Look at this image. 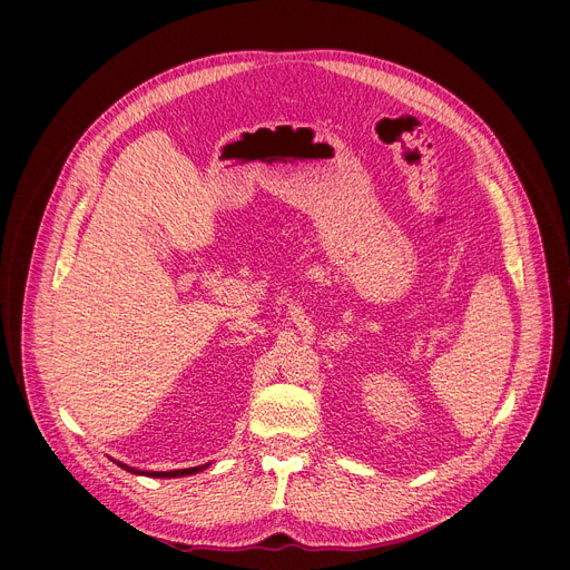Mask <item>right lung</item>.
<instances>
[{
  "label": "right lung",
  "instance_id": "add662e5",
  "mask_svg": "<svg viewBox=\"0 0 570 570\" xmlns=\"http://www.w3.org/2000/svg\"><path fill=\"white\" fill-rule=\"evenodd\" d=\"M121 469H126V471H130V473H137V475H148V478H180V475H191V473H198V471H203L207 464H203V466H189V469H176V471H139V469H132V466H128V464H121V462H117Z\"/></svg>",
  "mask_w": 570,
  "mask_h": 570
}]
</instances>
